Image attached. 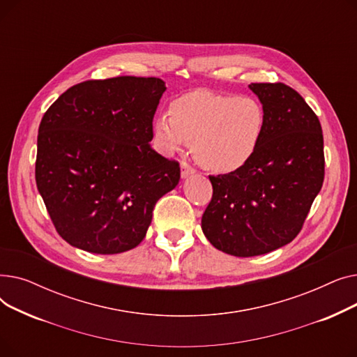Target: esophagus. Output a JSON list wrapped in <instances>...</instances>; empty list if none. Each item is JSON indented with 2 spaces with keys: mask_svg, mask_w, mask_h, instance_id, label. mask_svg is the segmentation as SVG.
<instances>
[{
  "mask_svg": "<svg viewBox=\"0 0 357 357\" xmlns=\"http://www.w3.org/2000/svg\"><path fill=\"white\" fill-rule=\"evenodd\" d=\"M195 172H197L195 167L191 166L188 162H182V163H181V176H182V178L190 176V175H192V174H195Z\"/></svg>",
  "mask_w": 357,
  "mask_h": 357,
  "instance_id": "esophagus-1",
  "label": "esophagus"
}]
</instances>
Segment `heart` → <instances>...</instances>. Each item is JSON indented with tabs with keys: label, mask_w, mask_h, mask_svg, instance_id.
I'll return each instance as SVG.
<instances>
[{
	"label": "heart",
	"mask_w": 357,
	"mask_h": 357,
	"mask_svg": "<svg viewBox=\"0 0 357 357\" xmlns=\"http://www.w3.org/2000/svg\"><path fill=\"white\" fill-rule=\"evenodd\" d=\"M266 112L252 97L191 91L176 97L169 114L153 120L156 147L172 155L195 140L197 159L215 172H231L246 165L260 144Z\"/></svg>",
	"instance_id": "b5f03b06"
}]
</instances>
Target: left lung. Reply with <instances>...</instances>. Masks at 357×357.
<instances>
[{
    "label": "left lung",
    "mask_w": 357,
    "mask_h": 357,
    "mask_svg": "<svg viewBox=\"0 0 357 357\" xmlns=\"http://www.w3.org/2000/svg\"><path fill=\"white\" fill-rule=\"evenodd\" d=\"M266 112L253 158L213 176L201 227L227 255L250 257L291 243L301 231L324 181V140L315 112L282 82L250 84Z\"/></svg>",
    "instance_id": "8db88e82"
}]
</instances>
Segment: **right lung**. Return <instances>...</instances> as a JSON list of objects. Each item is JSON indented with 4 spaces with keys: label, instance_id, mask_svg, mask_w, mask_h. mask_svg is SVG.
Returning <instances> with one entry per match:
<instances>
[{
    "label": "right lung",
    "instance_id": "obj_1",
    "mask_svg": "<svg viewBox=\"0 0 357 357\" xmlns=\"http://www.w3.org/2000/svg\"><path fill=\"white\" fill-rule=\"evenodd\" d=\"M165 89L159 78L89 79L45 112L36 183L70 246L98 255L135 249L158 199L178 185L179 163L149 144Z\"/></svg>",
    "mask_w": 357,
    "mask_h": 357
}]
</instances>
